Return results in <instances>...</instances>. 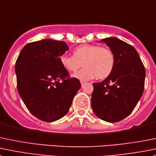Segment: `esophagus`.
<instances>
[{"instance_id": "obj_1", "label": "esophagus", "mask_w": 156, "mask_h": 156, "mask_svg": "<svg viewBox=\"0 0 156 156\" xmlns=\"http://www.w3.org/2000/svg\"><path fill=\"white\" fill-rule=\"evenodd\" d=\"M85 81H81V86H82V87H83V86H84V84H85Z\"/></svg>"}]
</instances>
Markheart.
<instances>
[{
    "instance_id": "heart-1",
    "label": "heart",
    "mask_w": 156,
    "mask_h": 156,
    "mask_svg": "<svg viewBox=\"0 0 156 156\" xmlns=\"http://www.w3.org/2000/svg\"><path fill=\"white\" fill-rule=\"evenodd\" d=\"M60 62L70 72H77L83 63L84 67L73 75L74 78L81 81H87L96 76L100 79H104L113 72L115 57L113 52L108 48L84 44L75 48L73 55H62Z\"/></svg>"
}]
</instances>
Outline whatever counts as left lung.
Segmentation results:
<instances>
[{
	"mask_svg": "<svg viewBox=\"0 0 156 156\" xmlns=\"http://www.w3.org/2000/svg\"><path fill=\"white\" fill-rule=\"evenodd\" d=\"M101 41L113 52L115 64L105 80L93 84L91 107L98 118L115 123L129 116L141 98L146 71L133 46L116 37Z\"/></svg>",
	"mask_w": 156,
	"mask_h": 156,
	"instance_id": "obj_1",
	"label": "left lung"
}]
</instances>
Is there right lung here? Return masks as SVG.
Here are the masks:
<instances>
[{
  "instance_id": "obj_1",
  "label": "right lung",
  "mask_w": 156,
  "mask_h": 156,
  "mask_svg": "<svg viewBox=\"0 0 156 156\" xmlns=\"http://www.w3.org/2000/svg\"><path fill=\"white\" fill-rule=\"evenodd\" d=\"M67 50L65 42L46 39L26 45L16 59L20 96L29 111L43 121L63 117L81 87L79 80L70 78L60 62Z\"/></svg>"
}]
</instances>
